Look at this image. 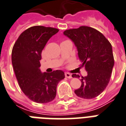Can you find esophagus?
Returning a JSON list of instances; mask_svg holds the SVG:
<instances>
[{"instance_id": "obj_1", "label": "esophagus", "mask_w": 126, "mask_h": 126, "mask_svg": "<svg viewBox=\"0 0 126 126\" xmlns=\"http://www.w3.org/2000/svg\"><path fill=\"white\" fill-rule=\"evenodd\" d=\"M65 76L66 78H72V74L68 73V72H65Z\"/></svg>"}]
</instances>
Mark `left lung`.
Listing matches in <instances>:
<instances>
[{
  "instance_id": "1",
  "label": "left lung",
  "mask_w": 126,
  "mask_h": 126,
  "mask_svg": "<svg viewBox=\"0 0 126 126\" xmlns=\"http://www.w3.org/2000/svg\"><path fill=\"white\" fill-rule=\"evenodd\" d=\"M64 34L74 43L81 67L88 73L82 77V85L74 92L84 99L97 97L108 84L114 65L111 44L100 32L89 26L66 30ZM72 76L80 78L76 74Z\"/></svg>"
}]
</instances>
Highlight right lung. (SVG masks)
Listing matches in <instances>:
<instances>
[{
  "label": "right lung",
  "instance_id": "1",
  "mask_svg": "<svg viewBox=\"0 0 126 126\" xmlns=\"http://www.w3.org/2000/svg\"><path fill=\"white\" fill-rule=\"evenodd\" d=\"M58 31L51 27L32 26L20 35L13 46L12 64L18 84L24 94L36 103L52 101L58 82L65 78L62 70L42 73L40 69L42 51Z\"/></svg>",
  "mask_w": 126,
  "mask_h": 126
}]
</instances>
